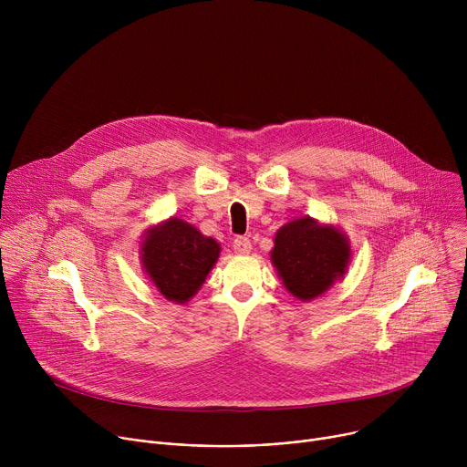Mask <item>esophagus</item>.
Wrapping results in <instances>:
<instances>
[{"label": "esophagus", "mask_w": 467, "mask_h": 467, "mask_svg": "<svg viewBox=\"0 0 467 467\" xmlns=\"http://www.w3.org/2000/svg\"><path fill=\"white\" fill-rule=\"evenodd\" d=\"M233 249H234V253L245 254L251 251V240L247 236H236L233 242Z\"/></svg>", "instance_id": "34e87169"}]
</instances>
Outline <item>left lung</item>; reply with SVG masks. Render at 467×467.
I'll use <instances>...</instances> for the list:
<instances>
[{"label":"left lung","instance_id":"1","mask_svg":"<svg viewBox=\"0 0 467 467\" xmlns=\"http://www.w3.org/2000/svg\"><path fill=\"white\" fill-rule=\"evenodd\" d=\"M349 254L348 238L338 229L301 218L279 229L272 260L288 292L308 301L344 277Z\"/></svg>","mask_w":467,"mask_h":467}]
</instances>
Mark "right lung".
<instances>
[{"label": "right lung", "instance_id": "add662e5", "mask_svg": "<svg viewBox=\"0 0 467 467\" xmlns=\"http://www.w3.org/2000/svg\"><path fill=\"white\" fill-rule=\"evenodd\" d=\"M220 256V244L182 220L171 218L150 231L142 244L144 268L157 290L186 303L205 283Z\"/></svg>", "mask_w": 467, "mask_h": 467}]
</instances>
